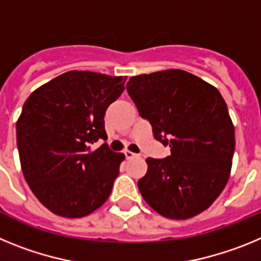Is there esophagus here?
<instances>
[{"instance_id":"esophagus-1","label":"esophagus","mask_w":261,"mask_h":261,"mask_svg":"<svg viewBox=\"0 0 261 261\" xmlns=\"http://www.w3.org/2000/svg\"><path fill=\"white\" fill-rule=\"evenodd\" d=\"M125 156H126V159H133V158H136V156H138L137 154L136 153H132V151H129V150H126L125 153Z\"/></svg>"}]
</instances>
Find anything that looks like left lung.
<instances>
[{"mask_svg":"<svg viewBox=\"0 0 261 261\" xmlns=\"http://www.w3.org/2000/svg\"><path fill=\"white\" fill-rule=\"evenodd\" d=\"M126 91L171 155L147 158L138 180L161 216L187 220L208 209L229 180L235 149L227 106L214 86L180 69L129 78Z\"/></svg>","mask_w":261,"mask_h":261,"instance_id":"8db88e82","label":"left lung"}]
</instances>
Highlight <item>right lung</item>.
<instances>
[{"label":"right lung","mask_w":261,"mask_h":261,"mask_svg":"<svg viewBox=\"0 0 261 261\" xmlns=\"http://www.w3.org/2000/svg\"><path fill=\"white\" fill-rule=\"evenodd\" d=\"M126 77L66 71L36 89L17 121V145L27 184L52 213L80 218L102 206L124 154L106 141L105 115Z\"/></svg>","instance_id":"add662e5"}]
</instances>
